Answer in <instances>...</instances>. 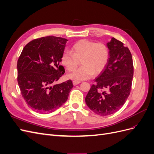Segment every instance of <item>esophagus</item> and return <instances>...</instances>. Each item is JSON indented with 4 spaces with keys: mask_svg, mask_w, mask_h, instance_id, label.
I'll return each instance as SVG.
<instances>
[{
    "mask_svg": "<svg viewBox=\"0 0 154 154\" xmlns=\"http://www.w3.org/2000/svg\"><path fill=\"white\" fill-rule=\"evenodd\" d=\"M72 83H73V85L74 86H76L78 84H79V83H80V82H79V81H73Z\"/></svg>",
    "mask_w": 154,
    "mask_h": 154,
    "instance_id": "obj_1",
    "label": "esophagus"
}]
</instances>
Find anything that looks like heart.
I'll list each match as a JSON object with an SVG mask.
<instances>
[{
	"label": "heart",
	"instance_id": "b5f03b06",
	"mask_svg": "<svg viewBox=\"0 0 154 154\" xmlns=\"http://www.w3.org/2000/svg\"><path fill=\"white\" fill-rule=\"evenodd\" d=\"M71 52L65 51L61 61L69 71H73L81 61L82 66L70 74L71 80H85L98 74L105 68L109 59V50L103 43H96L88 40H79L74 44Z\"/></svg>",
	"mask_w": 154,
	"mask_h": 154
}]
</instances>
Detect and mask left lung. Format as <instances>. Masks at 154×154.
I'll return each instance as SVG.
<instances>
[{"mask_svg":"<svg viewBox=\"0 0 154 154\" xmlns=\"http://www.w3.org/2000/svg\"><path fill=\"white\" fill-rule=\"evenodd\" d=\"M106 46L109 62L85 97L88 108L100 116L110 115L122 108L130 95L134 75L128 48L114 38H111Z\"/></svg>","mask_w":154,"mask_h":154,"instance_id":"left-lung-1","label":"left lung"}]
</instances>
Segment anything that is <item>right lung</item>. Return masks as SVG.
Listing matches in <instances>:
<instances>
[{
	"label": "right lung",
	"instance_id": "add662e5",
	"mask_svg": "<svg viewBox=\"0 0 154 154\" xmlns=\"http://www.w3.org/2000/svg\"><path fill=\"white\" fill-rule=\"evenodd\" d=\"M67 41L56 36L33 40L24 48L18 60L17 80L22 97L30 108L40 113L58 109L73 87L71 80L53 85L64 74L60 63Z\"/></svg>",
	"mask_w": 154,
	"mask_h": 154
}]
</instances>
